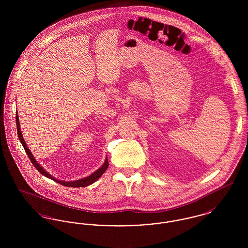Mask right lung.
<instances>
[{"instance_id":"add662e5","label":"right lung","mask_w":248,"mask_h":248,"mask_svg":"<svg viewBox=\"0 0 248 248\" xmlns=\"http://www.w3.org/2000/svg\"><path fill=\"white\" fill-rule=\"evenodd\" d=\"M16 128H17L18 139H19V140L21 142V144H22V146H23L24 149H25V152H26L27 155L29 156V158H30L31 162L32 163V165L35 166L36 169H37L43 176L48 177V178H50V179H52V180L58 182V183L63 185V186H66V187L82 188V187H87V186L93 184L94 181H96L99 177L103 175V173L106 171V169L108 168V158H107V157L106 159H105L104 164L101 165V167L98 168L96 171H94L93 174H91V175L88 176V177H83V178H81V179H77V180H74V181L59 180L58 178L53 177L51 174L47 173V172L43 168L42 165H40L37 163V161H36L33 154H31V152L30 149L28 148V146H27V144H26V142H25V140H24L23 136H22V133H21V131H20V124H19V119H18L17 113H16Z\"/></svg>"}]
</instances>
